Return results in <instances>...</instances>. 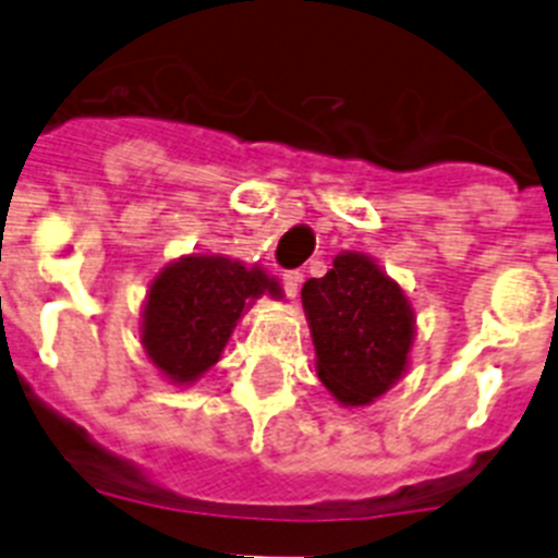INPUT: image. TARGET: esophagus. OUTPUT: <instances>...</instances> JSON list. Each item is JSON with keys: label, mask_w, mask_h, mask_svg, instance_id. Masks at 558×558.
<instances>
[{"label": "esophagus", "mask_w": 558, "mask_h": 558, "mask_svg": "<svg viewBox=\"0 0 558 558\" xmlns=\"http://www.w3.org/2000/svg\"><path fill=\"white\" fill-rule=\"evenodd\" d=\"M300 286H303V272H286L283 275V289H286V294L291 296V300H294L296 294H300Z\"/></svg>", "instance_id": "esophagus-1"}]
</instances>
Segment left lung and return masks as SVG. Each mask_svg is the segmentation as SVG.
<instances>
[{"mask_svg":"<svg viewBox=\"0 0 558 558\" xmlns=\"http://www.w3.org/2000/svg\"><path fill=\"white\" fill-rule=\"evenodd\" d=\"M316 374L341 408H366L410 368L415 311L372 255L343 250L303 286Z\"/></svg>","mask_w":558,"mask_h":558,"instance_id":"8db88e82","label":"left lung"}]
</instances>
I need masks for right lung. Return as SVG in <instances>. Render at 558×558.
<instances>
[{
    "mask_svg": "<svg viewBox=\"0 0 558 558\" xmlns=\"http://www.w3.org/2000/svg\"><path fill=\"white\" fill-rule=\"evenodd\" d=\"M283 300L280 280L222 253H190L165 264L148 286L140 343L156 372L192 385L222 357L233 327L258 296Z\"/></svg>",
    "mask_w": 558,
    "mask_h": 558,
    "instance_id": "right-lung-1",
    "label": "right lung"
}]
</instances>
